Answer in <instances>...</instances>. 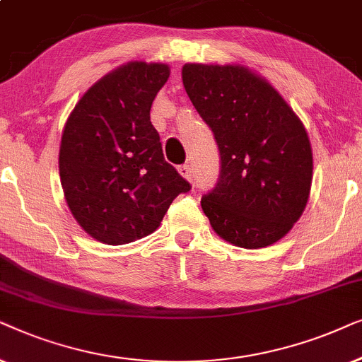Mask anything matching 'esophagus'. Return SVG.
I'll return each mask as SVG.
<instances>
[{
	"instance_id": "1",
	"label": "esophagus",
	"mask_w": 362,
	"mask_h": 362,
	"mask_svg": "<svg viewBox=\"0 0 362 362\" xmlns=\"http://www.w3.org/2000/svg\"><path fill=\"white\" fill-rule=\"evenodd\" d=\"M178 172H180L182 177H185L189 182H194V168L189 163H184V165L178 167Z\"/></svg>"
}]
</instances>
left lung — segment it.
<instances>
[{
  "instance_id": "left-lung-1",
  "label": "left lung",
  "mask_w": 362,
  "mask_h": 362,
  "mask_svg": "<svg viewBox=\"0 0 362 362\" xmlns=\"http://www.w3.org/2000/svg\"><path fill=\"white\" fill-rule=\"evenodd\" d=\"M182 79L220 153L218 182L200 202L210 225L242 248L278 242L310 197L313 153L301 120L247 67L185 64Z\"/></svg>"
}]
</instances>
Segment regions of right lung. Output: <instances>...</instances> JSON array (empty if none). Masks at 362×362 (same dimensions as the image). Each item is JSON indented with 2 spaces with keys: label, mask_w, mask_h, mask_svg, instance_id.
I'll return each mask as SVG.
<instances>
[{
  "label": "right lung",
  "mask_w": 362,
  "mask_h": 362,
  "mask_svg": "<svg viewBox=\"0 0 362 362\" xmlns=\"http://www.w3.org/2000/svg\"><path fill=\"white\" fill-rule=\"evenodd\" d=\"M170 71L129 62L95 83L64 125L59 175L67 205L90 237L124 245L157 230L192 185L170 165L151 107Z\"/></svg>",
  "instance_id": "right-lung-1"
}]
</instances>
